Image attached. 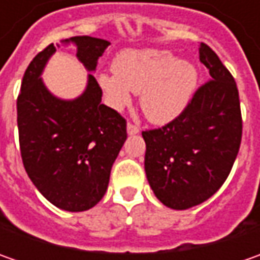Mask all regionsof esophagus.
I'll return each instance as SVG.
<instances>
[{
  "label": "esophagus",
  "instance_id": "esophagus-1",
  "mask_svg": "<svg viewBox=\"0 0 260 260\" xmlns=\"http://www.w3.org/2000/svg\"><path fill=\"white\" fill-rule=\"evenodd\" d=\"M139 132H140V128H139L136 124H132V123H128V124H127V133H128L130 136L137 135Z\"/></svg>",
  "mask_w": 260,
  "mask_h": 260
}]
</instances>
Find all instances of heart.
<instances>
[{
  "instance_id": "obj_1",
  "label": "heart",
  "mask_w": 260,
  "mask_h": 260,
  "mask_svg": "<svg viewBox=\"0 0 260 260\" xmlns=\"http://www.w3.org/2000/svg\"><path fill=\"white\" fill-rule=\"evenodd\" d=\"M113 71L114 74L98 76L111 107L120 110L130 103V90L140 92V107L156 124L169 123L181 114L198 84L194 63L159 49L121 52L115 57Z\"/></svg>"
}]
</instances>
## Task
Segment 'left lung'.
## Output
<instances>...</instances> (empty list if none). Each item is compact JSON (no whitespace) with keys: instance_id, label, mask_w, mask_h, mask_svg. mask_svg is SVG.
<instances>
[{"instance_id":"obj_1","label":"left lung","mask_w":260,"mask_h":260,"mask_svg":"<svg viewBox=\"0 0 260 260\" xmlns=\"http://www.w3.org/2000/svg\"><path fill=\"white\" fill-rule=\"evenodd\" d=\"M200 60L210 79L171 123L142 133L145 171L157 200L186 210L207 201L224 184L242 142V113L235 78L205 43Z\"/></svg>"}]
</instances>
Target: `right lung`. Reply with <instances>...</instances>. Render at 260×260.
<instances>
[{"mask_svg":"<svg viewBox=\"0 0 260 260\" xmlns=\"http://www.w3.org/2000/svg\"><path fill=\"white\" fill-rule=\"evenodd\" d=\"M74 43L76 57L94 72L110 42L75 36L49 45L25 69L17 98V124L23 165L47 201L66 211H85L101 201L110 172L127 139L125 120L101 104L103 89L88 75L85 91L75 100L52 94L42 72L56 47Z\"/></svg>","mask_w":260,"mask_h":260,"instance_id":"1","label":"right lung"}]
</instances>
